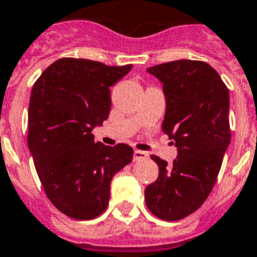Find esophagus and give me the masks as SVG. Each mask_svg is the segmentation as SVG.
Returning <instances> with one entry per match:
<instances>
[{
	"mask_svg": "<svg viewBox=\"0 0 257 257\" xmlns=\"http://www.w3.org/2000/svg\"><path fill=\"white\" fill-rule=\"evenodd\" d=\"M148 154L144 153V151H140V150H135L134 151V159L135 161H143V159H147Z\"/></svg>",
	"mask_w": 257,
	"mask_h": 257,
	"instance_id": "obj_1",
	"label": "esophagus"
}]
</instances>
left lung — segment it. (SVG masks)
<instances>
[{"mask_svg": "<svg viewBox=\"0 0 257 257\" xmlns=\"http://www.w3.org/2000/svg\"><path fill=\"white\" fill-rule=\"evenodd\" d=\"M163 83L166 113L162 131L178 157L167 165L157 155V181L144 195L147 208L163 220H180L206 201L229 147V90L204 61L178 60L148 68Z\"/></svg>", "mask_w": 257, "mask_h": 257, "instance_id": "left-lung-1", "label": "left lung"}]
</instances>
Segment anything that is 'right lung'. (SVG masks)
I'll return each mask as SVG.
<instances>
[{"label": "right lung", "mask_w": 257, "mask_h": 257, "mask_svg": "<svg viewBox=\"0 0 257 257\" xmlns=\"http://www.w3.org/2000/svg\"><path fill=\"white\" fill-rule=\"evenodd\" d=\"M132 65L61 58L32 87L27 143L49 200L69 218L94 219L109 204L110 182L132 162L128 144L95 143L110 113V87Z\"/></svg>", "instance_id": "1"}]
</instances>
